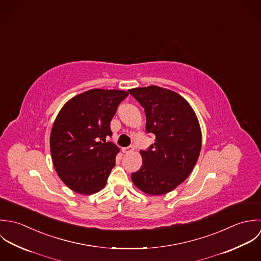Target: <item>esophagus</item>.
Listing matches in <instances>:
<instances>
[{
  "instance_id": "esophagus-1",
  "label": "esophagus",
  "mask_w": 261,
  "mask_h": 261,
  "mask_svg": "<svg viewBox=\"0 0 261 261\" xmlns=\"http://www.w3.org/2000/svg\"><path fill=\"white\" fill-rule=\"evenodd\" d=\"M134 150V147L133 146H128V147H124L122 148V151L124 153H129V152H132Z\"/></svg>"
}]
</instances>
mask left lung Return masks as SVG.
Segmentation results:
<instances>
[{
  "instance_id": "obj_1",
  "label": "left lung",
  "mask_w": 261,
  "mask_h": 261,
  "mask_svg": "<svg viewBox=\"0 0 261 261\" xmlns=\"http://www.w3.org/2000/svg\"><path fill=\"white\" fill-rule=\"evenodd\" d=\"M144 109L146 131L155 141L141 150L142 166L131 174L142 192L152 196L174 190L191 174L200 155L202 133L190 104L178 94L156 87L128 91Z\"/></svg>"
}]
</instances>
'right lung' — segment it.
I'll list each match as a JSON object with an SVG mask.
<instances>
[{"label":"right lung","mask_w":261,"mask_h":261,"mask_svg":"<svg viewBox=\"0 0 261 261\" xmlns=\"http://www.w3.org/2000/svg\"><path fill=\"white\" fill-rule=\"evenodd\" d=\"M128 96L119 90L94 89L69 100L58 113L50 134V152L60 179L73 192L101 191L116 164L119 148L106 142L111 120Z\"/></svg>","instance_id":"right-lung-1"}]
</instances>
